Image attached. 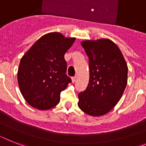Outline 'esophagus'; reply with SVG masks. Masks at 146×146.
<instances>
[{"label": "esophagus", "mask_w": 146, "mask_h": 146, "mask_svg": "<svg viewBox=\"0 0 146 146\" xmlns=\"http://www.w3.org/2000/svg\"><path fill=\"white\" fill-rule=\"evenodd\" d=\"M76 79H77V76L72 77V82L75 83L76 82Z\"/></svg>", "instance_id": "34e87169"}]
</instances>
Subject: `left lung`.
Wrapping results in <instances>:
<instances>
[{
	"label": "left lung",
	"instance_id": "1",
	"mask_svg": "<svg viewBox=\"0 0 146 146\" xmlns=\"http://www.w3.org/2000/svg\"><path fill=\"white\" fill-rule=\"evenodd\" d=\"M89 58L90 79L79 94L78 106L93 117L106 114L120 100L128 82V66L117 45L110 39L81 42Z\"/></svg>",
	"mask_w": 146,
	"mask_h": 146
}]
</instances>
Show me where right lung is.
Returning a JSON list of instances; mask_svg holds the SVG:
<instances>
[{"mask_svg":"<svg viewBox=\"0 0 146 146\" xmlns=\"http://www.w3.org/2000/svg\"><path fill=\"white\" fill-rule=\"evenodd\" d=\"M76 38L59 33L41 36L21 59L18 82L26 102L38 110H48L58 105L60 93L71 82L66 75L64 54Z\"/></svg>","mask_w":146,"mask_h":146,"instance_id":"right-lung-1","label":"right lung"}]
</instances>
